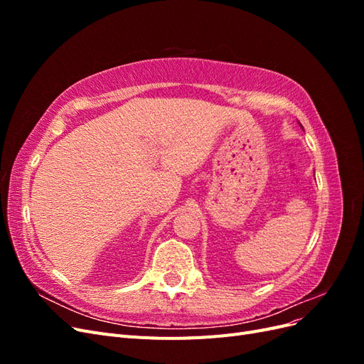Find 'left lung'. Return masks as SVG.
<instances>
[{
	"instance_id": "1",
	"label": "left lung",
	"mask_w": 364,
	"mask_h": 364,
	"mask_svg": "<svg viewBox=\"0 0 364 364\" xmlns=\"http://www.w3.org/2000/svg\"><path fill=\"white\" fill-rule=\"evenodd\" d=\"M301 127H302V126H301Z\"/></svg>"
}]
</instances>
